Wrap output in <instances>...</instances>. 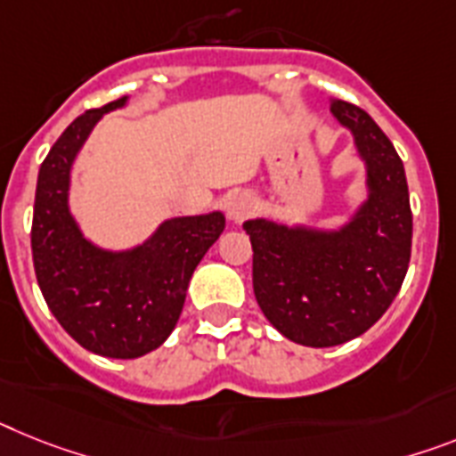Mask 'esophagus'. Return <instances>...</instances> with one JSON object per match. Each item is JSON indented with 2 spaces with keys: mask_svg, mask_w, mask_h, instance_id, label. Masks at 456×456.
<instances>
[{
  "mask_svg": "<svg viewBox=\"0 0 456 456\" xmlns=\"http://www.w3.org/2000/svg\"><path fill=\"white\" fill-rule=\"evenodd\" d=\"M252 213V199L248 194L239 192L229 197L227 201V217L232 222H243Z\"/></svg>",
  "mask_w": 456,
  "mask_h": 456,
  "instance_id": "esophagus-1",
  "label": "esophagus"
}]
</instances>
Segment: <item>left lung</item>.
I'll return each mask as SVG.
<instances>
[{"label": "left lung", "mask_w": 456, "mask_h": 456, "mask_svg": "<svg viewBox=\"0 0 456 456\" xmlns=\"http://www.w3.org/2000/svg\"><path fill=\"white\" fill-rule=\"evenodd\" d=\"M331 118L350 132L364 164V199L338 227L243 222L252 243L255 299L285 338L331 347L385 315L411 262L412 213L401 157L373 118L334 99Z\"/></svg>", "instance_id": "1"}]
</instances>
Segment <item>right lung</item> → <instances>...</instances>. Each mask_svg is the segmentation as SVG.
Segmentation results:
<instances>
[{
  "label": "right lung",
  "instance_id": "1",
  "mask_svg": "<svg viewBox=\"0 0 456 456\" xmlns=\"http://www.w3.org/2000/svg\"><path fill=\"white\" fill-rule=\"evenodd\" d=\"M129 97L86 110L55 141L37 181L32 257L41 294L57 322L86 350L136 359L169 338L197 264L224 232L222 210L167 217L143 243L97 246L71 213V169L92 129Z\"/></svg>",
  "mask_w": 456,
  "mask_h": 456
}]
</instances>
